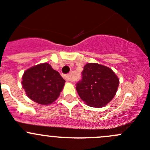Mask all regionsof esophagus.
I'll list each match as a JSON object with an SVG mask.
<instances>
[{
  "instance_id": "34e87169",
  "label": "esophagus",
  "mask_w": 150,
  "mask_h": 150,
  "mask_svg": "<svg viewBox=\"0 0 150 150\" xmlns=\"http://www.w3.org/2000/svg\"><path fill=\"white\" fill-rule=\"evenodd\" d=\"M64 79H65L67 81H72V80H71V78H70V75H64Z\"/></svg>"
}]
</instances>
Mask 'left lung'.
<instances>
[{
  "instance_id": "1",
  "label": "left lung",
  "mask_w": 150,
  "mask_h": 150,
  "mask_svg": "<svg viewBox=\"0 0 150 150\" xmlns=\"http://www.w3.org/2000/svg\"><path fill=\"white\" fill-rule=\"evenodd\" d=\"M118 86V78L110 68L88 63L83 67L82 79L77 83L76 90L87 105L101 108L113 99Z\"/></svg>"
}]
</instances>
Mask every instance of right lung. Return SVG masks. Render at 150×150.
I'll use <instances>...</instances> for the list:
<instances>
[{
  "label": "right lung",
  "mask_w": 150,
  "mask_h": 150,
  "mask_svg": "<svg viewBox=\"0 0 150 150\" xmlns=\"http://www.w3.org/2000/svg\"><path fill=\"white\" fill-rule=\"evenodd\" d=\"M65 81L48 63L27 69L22 76V88L27 96L40 104H51L57 100Z\"/></svg>",
  "instance_id": "obj_1"
}]
</instances>
